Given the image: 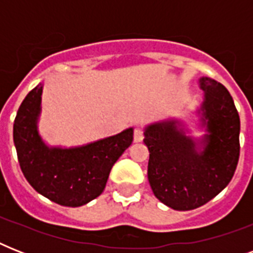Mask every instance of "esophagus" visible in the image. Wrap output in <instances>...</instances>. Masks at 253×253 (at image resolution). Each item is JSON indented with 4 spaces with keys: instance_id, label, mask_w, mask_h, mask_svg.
I'll use <instances>...</instances> for the list:
<instances>
[{
    "instance_id": "esophagus-1",
    "label": "esophagus",
    "mask_w": 253,
    "mask_h": 253,
    "mask_svg": "<svg viewBox=\"0 0 253 253\" xmlns=\"http://www.w3.org/2000/svg\"><path fill=\"white\" fill-rule=\"evenodd\" d=\"M143 138H144V135H143V130L142 128H139V127H136V128L134 130V142L135 143L142 142Z\"/></svg>"
}]
</instances>
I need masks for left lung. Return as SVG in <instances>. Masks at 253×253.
Returning a JSON list of instances; mask_svg holds the SVG:
<instances>
[{
  "label": "left lung",
  "instance_id": "1",
  "mask_svg": "<svg viewBox=\"0 0 253 253\" xmlns=\"http://www.w3.org/2000/svg\"><path fill=\"white\" fill-rule=\"evenodd\" d=\"M198 114L206 134L194 140L181 121L168 119L144 128L150 151L148 181L155 197L174 210L208 204L231 181L239 162L240 118L231 94L218 81L202 77Z\"/></svg>",
  "mask_w": 253,
  "mask_h": 253
}]
</instances>
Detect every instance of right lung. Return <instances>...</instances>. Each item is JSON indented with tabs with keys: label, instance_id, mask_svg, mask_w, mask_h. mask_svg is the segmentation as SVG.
<instances>
[{
	"label": "right lung",
	"instance_id": "add662e5",
	"mask_svg": "<svg viewBox=\"0 0 253 253\" xmlns=\"http://www.w3.org/2000/svg\"><path fill=\"white\" fill-rule=\"evenodd\" d=\"M43 84L26 95L14 121L13 139L23 176L42 196L52 202L77 208L103 192L115 162L131 146L134 130L61 148L48 147L38 131Z\"/></svg>",
	"mask_w": 253,
	"mask_h": 253
}]
</instances>
